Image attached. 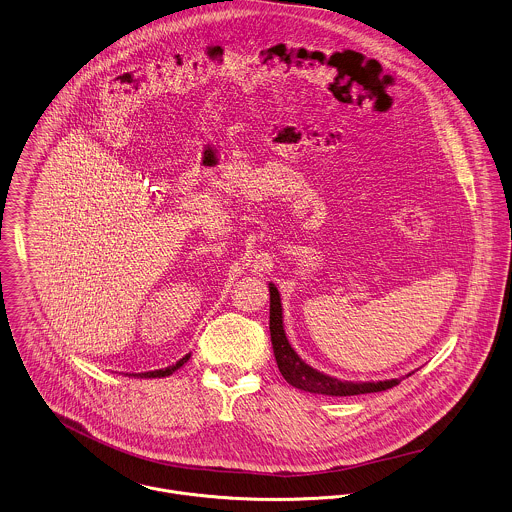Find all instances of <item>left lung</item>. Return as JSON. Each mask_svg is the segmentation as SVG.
Here are the masks:
<instances>
[{
  "label": "left lung",
  "instance_id": "obj_1",
  "mask_svg": "<svg viewBox=\"0 0 512 512\" xmlns=\"http://www.w3.org/2000/svg\"><path fill=\"white\" fill-rule=\"evenodd\" d=\"M271 293V312H269V328H271V342L273 352L277 358V366L283 374V378L310 394H322V396H358V394H374L384 392L394 386H398L402 380H386V382H342L336 378H330L314 368L305 364L299 354L291 348L285 330H283V308L281 297L275 285H269Z\"/></svg>",
  "mask_w": 512,
  "mask_h": 512
}]
</instances>
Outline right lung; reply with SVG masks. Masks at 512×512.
Returning a JSON list of instances; mask_svg holds the SVG:
<instances>
[{"mask_svg": "<svg viewBox=\"0 0 512 512\" xmlns=\"http://www.w3.org/2000/svg\"><path fill=\"white\" fill-rule=\"evenodd\" d=\"M190 360V354H186L182 360H178L174 366H168L164 370H154V372H144V374H134V376H140V378H164V376H170L172 372H176L180 366H184L186 362Z\"/></svg>", "mask_w": 512, "mask_h": 512, "instance_id": "1", "label": "right lung"}]
</instances>
